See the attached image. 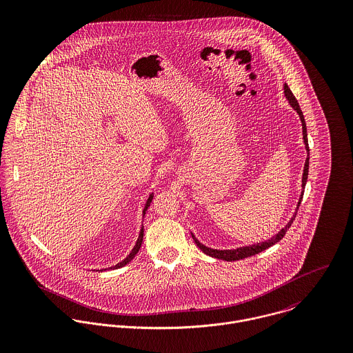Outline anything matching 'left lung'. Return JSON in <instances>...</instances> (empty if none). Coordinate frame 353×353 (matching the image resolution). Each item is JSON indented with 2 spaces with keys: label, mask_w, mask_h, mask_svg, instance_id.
Returning <instances> with one entry per match:
<instances>
[{
  "label": "left lung",
  "mask_w": 353,
  "mask_h": 353,
  "mask_svg": "<svg viewBox=\"0 0 353 353\" xmlns=\"http://www.w3.org/2000/svg\"><path fill=\"white\" fill-rule=\"evenodd\" d=\"M284 94H285L287 99L290 101V104L294 107V110H296V112H298V114H299V117H301V121H302L303 140H304V145H305V150H307V152H310V150H308V140H307V128H305V122H304V117H303L302 110H301V107H299V103H298L296 98L294 97L292 91L290 90V87H288L287 84H284ZM308 160H310V156H308V153H307V159H305L304 170H303V189H304V186H305L307 176H308ZM303 193H304V192L302 190L301 199H299V202H298L296 212H295L294 217L288 221V224H287V225H285V227H284V228H283V230H281L276 236H273V238H270V239H268V241H265V242H262V243H256V245H252V246H245V248H239V249H234V250H214V249H209V248L203 246L202 243H200V242L196 239V236H194V235H193V239H194L196 245L199 246V249L205 252L206 255H210V256H213V258H219V259H224V261H238V259H243V258H248V256L255 255V254H258V252H263V250L269 249L270 246L276 245L277 242H280V241L284 238L285 232L288 231V228L291 227V224L294 223V220H295V217H296L298 209H299L301 202H302L303 200Z\"/></svg>",
  "instance_id": "1"
}]
</instances>
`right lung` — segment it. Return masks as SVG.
Listing matches in <instances>:
<instances>
[{
	"instance_id": "1",
	"label": "right lung",
	"mask_w": 353,
	"mask_h": 353,
	"mask_svg": "<svg viewBox=\"0 0 353 353\" xmlns=\"http://www.w3.org/2000/svg\"><path fill=\"white\" fill-rule=\"evenodd\" d=\"M152 199H153V194H151L150 197H148V200H147V203H145V208H144V210H143V214H145V212H147V209H148V206L151 205ZM143 239H144V227L141 228V231H140V235H139V239H137V242H136V246L133 248V250L130 252V254L123 259V261H121L119 263H117L115 266H111L110 269H118V268H122V266H125V265H128L134 256H136V254L139 252L140 250V248H141V243H143Z\"/></svg>"
}]
</instances>
